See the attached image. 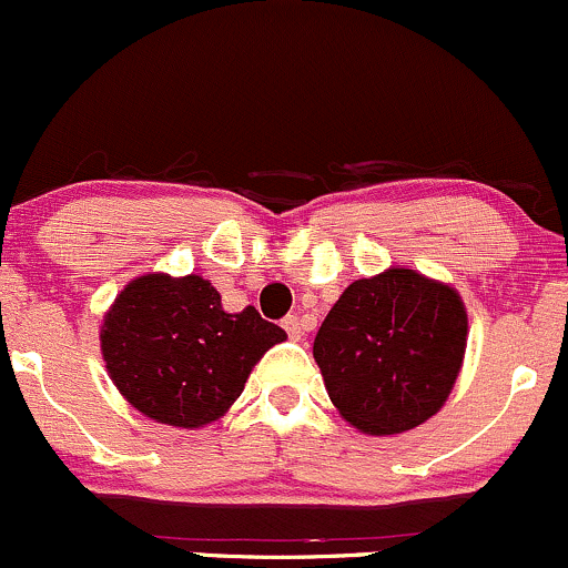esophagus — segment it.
<instances>
[{
    "label": "esophagus",
    "instance_id": "obj_1",
    "mask_svg": "<svg viewBox=\"0 0 568 568\" xmlns=\"http://www.w3.org/2000/svg\"><path fill=\"white\" fill-rule=\"evenodd\" d=\"M283 328H285V332H288L291 339H302L304 328H302V321H298L296 315H288V317H283Z\"/></svg>",
    "mask_w": 568,
    "mask_h": 568
}]
</instances>
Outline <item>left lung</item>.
Returning <instances> with one entry per match:
<instances>
[{
	"label": "left lung",
	"instance_id": "left-lung-1",
	"mask_svg": "<svg viewBox=\"0 0 568 568\" xmlns=\"http://www.w3.org/2000/svg\"><path fill=\"white\" fill-rule=\"evenodd\" d=\"M464 351L460 296L413 270L355 280L313 345L334 407L366 434L409 432L439 413Z\"/></svg>",
	"mask_w": 568,
	"mask_h": 568
}]
</instances>
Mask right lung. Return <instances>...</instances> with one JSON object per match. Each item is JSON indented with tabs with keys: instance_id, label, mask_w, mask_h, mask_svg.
Masks as SVG:
<instances>
[{
	"instance_id": "right-lung-1",
	"label": "right lung",
	"mask_w": 568,
	"mask_h": 568,
	"mask_svg": "<svg viewBox=\"0 0 568 568\" xmlns=\"http://www.w3.org/2000/svg\"><path fill=\"white\" fill-rule=\"evenodd\" d=\"M283 339L255 307L226 313L199 274H145L104 317L102 355L115 388L142 415L199 428L232 407L255 361Z\"/></svg>"
}]
</instances>
